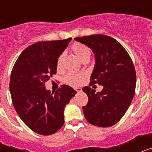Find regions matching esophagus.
Segmentation results:
<instances>
[{"label": "esophagus", "instance_id": "1", "mask_svg": "<svg viewBox=\"0 0 152 152\" xmlns=\"http://www.w3.org/2000/svg\"><path fill=\"white\" fill-rule=\"evenodd\" d=\"M75 90L76 91H77V93H80V92H81V91H82V89H81V88H75Z\"/></svg>", "mask_w": 152, "mask_h": 152}]
</instances>
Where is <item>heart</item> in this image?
I'll return each mask as SVG.
<instances>
[{
    "label": "heart",
    "mask_w": 152,
    "mask_h": 152,
    "mask_svg": "<svg viewBox=\"0 0 152 152\" xmlns=\"http://www.w3.org/2000/svg\"><path fill=\"white\" fill-rule=\"evenodd\" d=\"M72 50L75 53V55L80 58L81 61L90 58L91 56V49L87 45L81 43H75L72 45ZM63 55H61L57 61V68L60 69L61 67V62H62ZM85 75L83 73H75V72H70L64 77V80L67 84L71 86H78L82 80L84 79Z\"/></svg>",
    "instance_id": "obj_1"
}]
</instances>
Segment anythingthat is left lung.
I'll list each match as a JSON object with an SVG mask.
<instances>
[{
  "instance_id": "8db88e82",
  "label": "left lung",
  "mask_w": 152,
  "mask_h": 152,
  "mask_svg": "<svg viewBox=\"0 0 152 152\" xmlns=\"http://www.w3.org/2000/svg\"><path fill=\"white\" fill-rule=\"evenodd\" d=\"M94 54L95 64L90 85L97 83L100 92L90 87L83 91L88 96L82 107L88 123L99 127H110L120 120L135 95L136 75L134 64L123 45L110 36L102 34L75 38Z\"/></svg>"
}]
</instances>
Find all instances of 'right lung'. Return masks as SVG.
Segmentation results:
<instances>
[{"mask_svg":"<svg viewBox=\"0 0 152 152\" xmlns=\"http://www.w3.org/2000/svg\"><path fill=\"white\" fill-rule=\"evenodd\" d=\"M72 38L38 42L24 49L11 72L10 91L18 116L36 133H56L64 125L65 106L77 94L61 85L51 92L45 83L57 72V61Z\"/></svg>","mask_w":152,"mask_h":152,"instance_id":"1","label":"right lung"}]
</instances>
